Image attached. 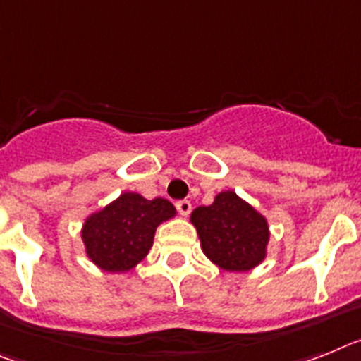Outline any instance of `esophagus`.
Returning a JSON list of instances; mask_svg holds the SVG:
<instances>
[{
    "mask_svg": "<svg viewBox=\"0 0 361 361\" xmlns=\"http://www.w3.org/2000/svg\"><path fill=\"white\" fill-rule=\"evenodd\" d=\"M176 209L180 211L181 216H189L190 211H192V205H190L189 200H181V202L176 203Z\"/></svg>",
    "mask_w": 361,
    "mask_h": 361,
    "instance_id": "esophagus-1",
    "label": "esophagus"
}]
</instances>
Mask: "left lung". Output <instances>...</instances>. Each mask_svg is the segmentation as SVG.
<instances>
[{
    "label": "left lung",
    "mask_w": 361,
    "mask_h": 361,
    "mask_svg": "<svg viewBox=\"0 0 361 361\" xmlns=\"http://www.w3.org/2000/svg\"><path fill=\"white\" fill-rule=\"evenodd\" d=\"M190 224L198 233L203 255L224 271H252L267 258V218L234 190H221L211 205L194 209Z\"/></svg>",
    "instance_id": "8db88e82"
}]
</instances>
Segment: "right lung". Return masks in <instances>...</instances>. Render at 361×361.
Wrapping results in <instances>:
<instances>
[{
  "label": "right lung",
  "mask_w": 361,
  "mask_h": 361,
  "mask_svg": "<svg viewBox=\"0 0 361 361\" xmlns=\"http://www.w3.org/2000/svg\"><path fill=\"white\" fill-rule=\"evenodd\" d=\"M176 214L169 200L120 194L85 218L81 240L87 258L105 272H128L149 255L156 228Z\"/></svg>",
  "instance_id": "obj_1"
}]
</instances>
